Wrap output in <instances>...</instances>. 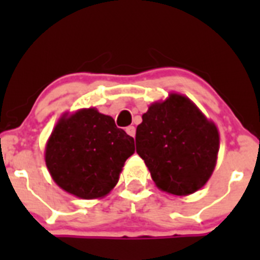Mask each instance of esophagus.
<instances>
[{
  "instance_id": "esophagus-1",
  "label": "esophagus",
  "mask_w": 260,
  "mask_h": 260,
  "mask_svg": "<svg viewBox=\"0 0 260 260\" xmlns=\"http://www.w3.org/2000/svg\"><path fill=\"white\" fill-rule=\"evenodd\" d=\"M126 133H127L130 137H135V127H134V126H127V127H126Z\"/></svg>"
}]
</instances>
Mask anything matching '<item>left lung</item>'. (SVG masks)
I'll list each match as a JSON object with an SVG mask.
<instances>
[{"mask_svg":"<svg viewBox=\"0 0 260 260\" xmlns=\"http://www.w3.org/2000/svg\"><path fill=\"white\" fill-rule=\"evenodd\" d=\"M137 127V153L156 187L186 197L212 176L220 148L219 128L187 96L171 92L155 102Z\"/></svg>","mask_w":260,"mask_h":260,"instance_id":"obj_1","label":"left lung"}]
</instances>
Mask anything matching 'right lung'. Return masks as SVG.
I'll return each mask as SVG.
<instances>
[{
  "label": "right lung",
  "instance_id": "1",
  "mask_svg": "<svg viewBox=\"0 0 260 260\" xmlns=\"http://www.w3.org/2000/svg\"><path fill=\"white\" fill-rule=\"evenodd\" d=\"M135 152L134 138L96 108L65 112L53 127L44 158L52 180L79 199H102Z\"/></svg>",
  "mask_w": 260,
  "mask_h": 260
}]
</instances>
